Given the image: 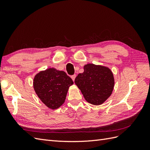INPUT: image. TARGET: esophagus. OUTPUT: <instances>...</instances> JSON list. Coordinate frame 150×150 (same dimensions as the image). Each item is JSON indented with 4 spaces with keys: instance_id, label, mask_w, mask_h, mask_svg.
<instances>
[{
    "instance_id": "1",
    "label": "esophagus",
    "mask_w": 150,
    "mask_h": 150,
    "mask_svg": "<svg viewBox=\"0 0 150 150\" xmlns=\"http://www.w3.org/2000/svg\"><path fill=\"white\" fill-rule=\"evenodd\" d=\"M76 76V74H74V75H72V76H71V78H72V81H74Z\"/></svg>"
}]
</instances>
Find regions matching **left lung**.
Returning <instances> with one entry per match:
<instances>
[{"label": "left lung", "instance_id": "1", "mask_svg": "<svg viewBox=\"0 0 150 150\" xmlns=\"http://www.w3.org/2000/svg\"><path fill=\"white\" fill-rule=\"evenodd\" d=\"M84 71L75 79L85 99L94 105L103 104L110 96L114 88L115 80L111 70L106 67L88 64Z\"/></svg>", "mask_w": 150, "mask_h": 150}]
</instances>
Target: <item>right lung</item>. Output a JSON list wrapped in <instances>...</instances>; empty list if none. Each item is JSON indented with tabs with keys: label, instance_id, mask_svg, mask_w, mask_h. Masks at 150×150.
Segmentation results:
<instances>
[{
	"label": "right lung",
	"instance_id": "add662e5",
	"mask_svg": "<svg viewBox=\"0 0 150 150\" xmlns=\"http://www.w3.org/2000/svg\"><path fill=\"white\" fill-rule=\"evenodd\" d=\"M73 81L64 71L49 68L40 72L34 79V88L42 102L52 110L64 103L69 86Z\"/></svg>",
	"mask_w": 150,
	"mask_h": 150
}]
</instances>
